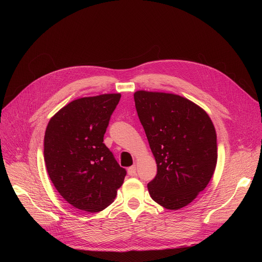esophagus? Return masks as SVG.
I'll return each instance as SVG.
<instances>
[{
  "mask_svg": "<svg viewBox=\"0 0 262 262\" xmlns=\"http://www.w3.org/2000/svg\"><path fill=\"white\" fill-rule=\"evenodd\" d=\"M127 173H128V175H130V176H136V175H137V169H136V166L134 165V166L129 167V168L127 169Z\"/></svg>",
  "mask_w": 262,
  "mask_h": 262,
  "instance_id": "esophagus-1",
  "label": "esophagus"
}]
</instances>
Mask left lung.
<instances>
[{"mask_svg":"<svg viewBox=\"0 0 262 262\" xmlns=\"http://www.w3.org/2000/svg\"><path fill=\"white\" fill-rule=\"evenodd\" d=\"M134 98L158 167L147 184L149 195L167 209L182 208L213 175L217 160L213 123L198 104L173 93L139 90Z\"/></svg>","mask_w":262,"mask_h":262,"instance_id":"1","label":"left lung"}]
</instances>
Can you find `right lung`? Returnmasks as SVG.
<instances>
[{
    "label": "right lung",
    "mask_w": 262,
    "mask_h": 262,
    "mask_svg": "<svg viewBox=\"0 0 262 262\" xmlns=\"http://www.w3.org/2000/svg\"><path fill=\"white\" fill-rule=\"evenodd\" d=\"M120 93L72 100L51 118L45 135V162L59 194L84 211L98 212L114 201L126 175L103 144Z\"/></svg>",
    "instance_id": "obj_1"
}]
</instances>
